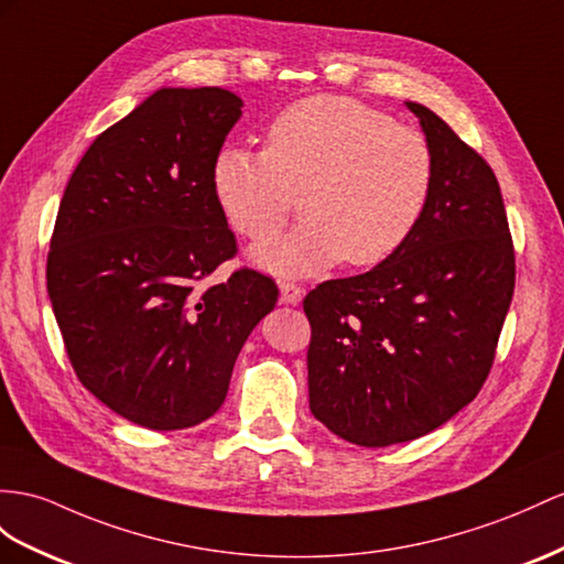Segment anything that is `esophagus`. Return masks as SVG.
<instances>
[{"label": "esophagus", "instance_id": "obj_1", "mask_svg": "<svg viewBox=\"0 0 564 564\" xmlns=\"http://www.w3.org/2000/svg\"><path fill=\"white\" fill-rule=\"evenodd\" d=\"M279 288H281V302H283V305H297V302L305 297V291H302L297 283L285 281Z\"/></svg>", "mask_w": 564, "mask_h": 564}]
</instances>
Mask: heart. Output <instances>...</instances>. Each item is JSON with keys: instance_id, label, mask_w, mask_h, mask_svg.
<instances>
[{"instance_id": "obj_1", "label": "heart", "mask_w": 564, "mask_h": 564, "mask_svg": "<svg viewBox=\"0 0 564 564\" xmlns=\"http://www.w3.org/2000/svg\"><path fill=\"white\" fill-rule=\"evenodd\" d=\"M436 176L431 142L412 126L352 97H307L283 109L267 150L226 148L212 171L226 224L252 242L270 239L301 197L306 224L252 262L276 276L338 264L377 267L420 226Z\"/></svg>"}]
</instances>
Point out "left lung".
<instances>
[{
    "instance_id": "8db88e82",
    "label": "left lung",
    "mask_w": 564,
    "mask_h": 564,
    "mask_svg": "<svg viewBox=\"0 0 564 564\" xmlns=\"http://www.w3.org/2000/svg\"><path fill=\"white\" fill-rule=\"evenodd\" d=\"M436 176L420 226L386 262L324 281L312 326L310 410L336 436L383 447L438 429L481 391L514 293V248L486 159L408 102Z\"/></svg>"
}]
</instances>
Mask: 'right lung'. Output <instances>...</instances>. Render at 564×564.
I'll return each mask as SVG.
<instances>
[{
  "instance_id": "obj_1",
  "label": "right lung",
  "mask_w": 564,
  "mask_h": 564,
  "mask_svg": "<svg viewBox=\"0 0 564 564\" xmlns=\"http://www.w3.org/2000/svg\"><path fill=\"white\" fill-rule=\"evenodd\" d=\"M242 99L162 88L99 133L64 191L47 293L76 377L123 420L187 429L224 405L242 343L279 300L238 269L212 171Z\"/></svg>"
}]
</instances>
